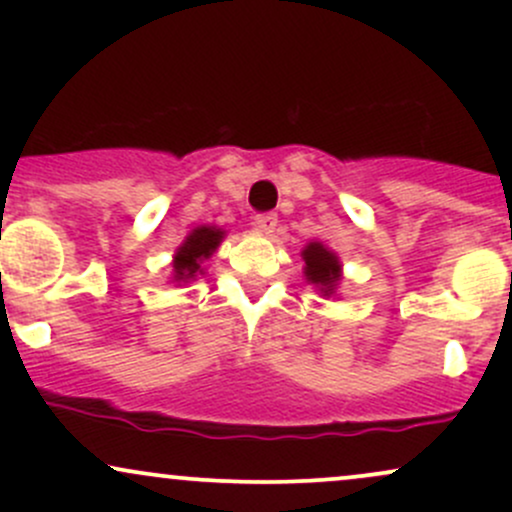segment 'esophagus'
<instances>
[{"mask_svg": "<svg viewBox=\"0 0 512 512\" xmlns=\"http://www.w3.org/2000/svg\"><path fill=\"white\" fill-rule=\"evenodd\" d=\"M276 223H279V219H276V214H257L255 219H252V228H255L257 233H274Z\"/></svg>", "mask_w": 512, "mask_h": 512, "instance_id": "1", "label": "esophagus"}]
</instances>
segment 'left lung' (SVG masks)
<instances>
[{
    "label": "left lung",
    "mask_w": 512,
    "mask_h": 512,
    "mask_svg": "<svg viewBox=\"0 0 512 512\" xmlns=\"http://www.w3.org/2000/svg\"><path fill=\"white\" fill-rule=\"evenodd\" d=\"M303 257V276L313 289L325 298H334L339 291V284L344 281L342 260L332 248H327L320 240H310L301 250Z\"/></svg>",
    "instance_id": "8db88e82"
}]
</instances>
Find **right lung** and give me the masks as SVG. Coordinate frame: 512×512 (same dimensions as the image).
I'll use <instances>...</instances> for the list:
<instances>
[{"instance_id": "obj_1", "label": "right lung", "mask_w": 512, "mask_h": 512, "mask_svg": "<svg viewBox=\"0 0 512 512\" xmlns=\"http://www.w3.org/2000/svg\"><path fill=\"white\" fill-rule=\"evenodd\" d=\"M223 238H226V231H223L221 226H209V223H204V226L192 228L185 236V240L178 245L173 262H170V269H173V272H170V284L182 286L197 281L199 276L204 274V269H207L204 262L219 250Z\"/></svg>"}]
</instances>
